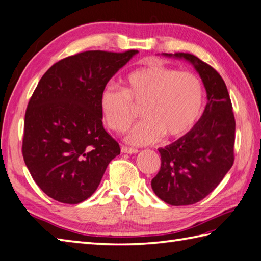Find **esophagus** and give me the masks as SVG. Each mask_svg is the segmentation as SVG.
<instances>
[{"label": "esophagus", "instance_id": "34e87169", "mask_svg": "<svg viewBox=\"0 0 261 261\" xmlns=\"http://www.w3.org/2000/svg\"><path fill=\"white\" fill-rule=\"evenodd\" d=\"M121 152L123 153H128V154H133V153H137L138 150L134 147H128L125 145H121Z\"/></svg>", "mask_w": 261, "mask_h": 261}]
</instances>
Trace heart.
Masks as SVG:
<instances>
[{
	"label": "heart",
	"mask_w": 261,
	"mask_h": 261,
	"mask_svg": "<svg viewBox=\"0 0 261 261\" xmlns=\"http://www.w3.org/2000/svg\"><path fill=\"white\" fill-rule=\"evenodd\" d=\"M123 83V91L106 88L100 94L99 105L106 125L116 133L129 128L135 119L133 106H143L144 120L127 135L132 144H151L163 135L181 137L203 113V82L191 72L153 64L130 72Z\"/></svg>",
	"instance_id": "b5f03b06"
}]
</instances>
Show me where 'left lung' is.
Instances as JSON below:
<instances>
[{"label":"left lung","instance_id":"1","mask_svg":"<svg viewBox=\"0 0 261 261\" xmlns=\"http://www.w3.org/2000/svg\"><path fill=\"white\" fill-rule=\"evenodd\" d=\"M166 55L193 64L203 80L208 102L187 134L159 148L161 168L151 185L158 197L169 205H193L211 194L232 168L236 119L225 82L216 70L188 53Z\"/></svg>","mask_w":261,"mask_h":261}]
</instances>
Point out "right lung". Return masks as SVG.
Segmentation results:
<instances>
[{
  "label": "right lung",
  "mask_w": 261,
  "mask_h": 261,
  "mask_svg": "<svg viewBox=\"0 0 261 261\" xmlns=\"http://www.w3.org/2000/svg\"><path fill=\"white\" fill-rule=\"evenodd\" d=\"M138 50H88L58 61L36 87L24 116L22 155L35 182L64 204L91 196L119 144L102 126L100 94Z\"/></svg>",
  "instance_id": "1"
}]
</instances>
